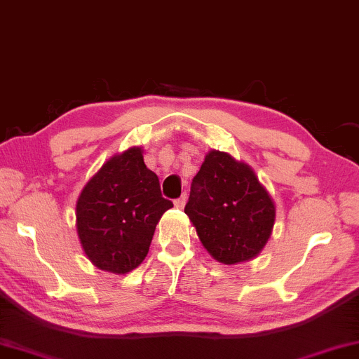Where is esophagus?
Masks as SVG:
<instances>
[{"label": "esophagus", "mask_w": 359, "mask_h": 359, "mask_svg": "<svg viewBox=\"0 0 359 359\" xmlns=\"http://www.w3.org/2000/svg\"><path fill=\"white\" fill-rule=\"evenodd\" d=\"M184 204H186V194L178 197V199H175V205L178 207V209H183Z\"/></svg>", "instance_id": "1"}]
</instances>
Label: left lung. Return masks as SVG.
I'll list each match as a JSON object with an SVG mask.
<instances>
[{
    "label": "left lung",
    "mask_w": 359,
    "mask_h": 359,
    "mask_svg": "<svg viewBox=\"0 0 359 359\" xmlns=\"http://www.w3.org/2000/svg\"><path fill=\"white\" fill-rule=\"evenodd\" d=\"M186 215L215 261H251L269 241L275 204L249 165L210 150L191 184Z\"/></svg>",
    "instance_id": "8db88e82"
}]
</instances>
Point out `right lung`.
<instances>
[{
  "instance_id": "right-lung-1",
  "label": "right lung",
  "mask_w": 359,
  "mask_h": 359,
  "mask_svg": "<svg viewBox=\"0 0 359 359\" xmlns=\"http://www.w3.org/2000/svg\"><path fill=\"white\" fill-rule=\"evenodd\" d=\"M171 207L158 176L145 167L142 149H128L103 163L77 199L82 249L98 269L131 272L147 256L155 226Z\"/></svg>"
}]
</instances>
